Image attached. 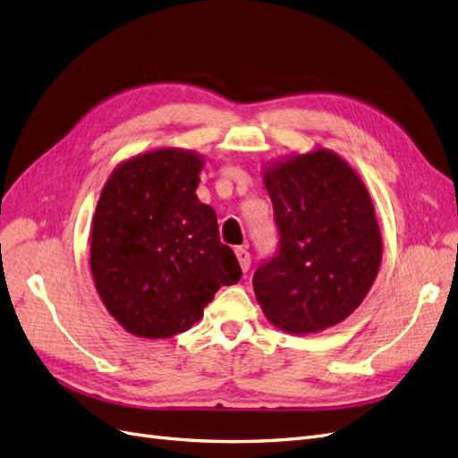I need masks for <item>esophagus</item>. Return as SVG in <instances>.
<instances>
[{"label":"esophagus","mask_w":458,"mask_h":458,"mask_svg":"<svg viewBox=\"0 0 458 458\" xmlns=\"http://www.w3.org/2000/svg\"><path fill=\"white\" fill-rule=\"evenodd\" d=\"M234 254H237V258H239V263H241V269L242 271L250 269V252H248L246 248L237 246V248H234Z\"/></svg>","instance_id":"34e87169"}]
</instances>
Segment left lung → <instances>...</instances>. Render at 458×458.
I'll return each instance as SVG.
<instances>
[{"mask_svg": "<svg viewBox=\"0 0 458 458\" xmlns=\"http://www.w3.org/2000/svg\"><path fill=\"white\" fill-rule=\"evenodd\" d=\"M279 252L254 273L263 315L293 335L348 318L382 261V234L363 179L335 150L317 147L263 165Z\"/></svg>", "mask_w": 458, "mask_h": 458, "instance_id": "obj_1", "label": "left lung"}]
</instances>
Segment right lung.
Returning <instances> with one entry per match:
<instances>
[{
    "instance_id": "right-lung-1",
    "label": "right lung",
    "mask_w": 458,
    "mask_h": 458,
    "mask_svg": "<svg viewBox=\"0 0 458 458\" xmlns=\"http://www.w3.org/2000/svg\"><path fill=\"white\" fill-rule=\"evenodd\" d=\"M204 157L162 147L120 162L91 221L89 267L101 301L130 335L172 338L200 321L239 259L197 197Z\"/></svg>"
}]
</instances>
